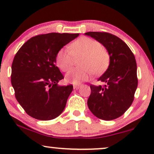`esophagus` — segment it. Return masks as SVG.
Listing matches in <instances>:
<instances>
[{
    "instance_id": "1",
    "label": "esophagus",
    "mask_w": 154,
    "mask_h": 154,
    "mask_svg": "<svg viewBox=\"0 0 154 154\" xmlns=\"http://www.w3.org/2000/svg\"><path fill=\"white\" fill-rule=\"evenodd\" d=\"M81 87V85H73V88H74L75 90H79Z\"/></svg>"
}]
</instances>
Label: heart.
Segmentation results:
<instances>
[{
	"label": "heart",
	"instance_id": "b5f03b06",
	"mask_svg": "<svg viewBox=\"0 0 154 154\" xmlns=\"http://www.w3.org/2000/svg\"><path fill=\"white\" fill-rule=\"evenodd\" d=\"M82 69H73L66 75V81L73 84H79L87 81L94 73L104 70L109 63V54L107 50L96 40L88 37H81L59 50L56 56V63L61 70L67 71L71 68L75 57H82Z\"/></svg>",
	"mask_w": 154,
	"mask_h": 154
}]
</instances>
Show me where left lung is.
Listing matches in <instances>:
<instances>
[{
    "label": "left lung",
    "mask_w": 154,
    "mask_h": 154,
    "mask_svg": "<svg viewBox=\"0 0 154 154\" xmlns=\"http://www.w3.org/2000/svg\"><path fill=\"white\" fill-rule=\"evenodd\" d=\"M85 34L102 43L110 57L108 69L98 79L104 85H90L88 108L98 119H116L129 109L134 100L138 84L135 57L127 44L111 33L90 31Z\"/></svg>",
    "instance_id": "8db88e82"
}]
</instances>
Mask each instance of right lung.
<instances>
[{
  "label": "right lung",
  "instance_id": "1",
  "mask_svg": "<svg viewBox=\"0 0 154 154\" xmlns=\"http://www.w3.org/2000/svg\"><path fill=\"white\" fill-rule=\"evenodd\" d=\"M79 35L66 33L38 35L28 40L16 53L11 83L17 100L30 116L49 121L64 111L73 85L57 84L64 76L55 65L56 56Z\"/></svg>",
  "mask_w": 154,
  "mask_h": 154
}]
</instances>
